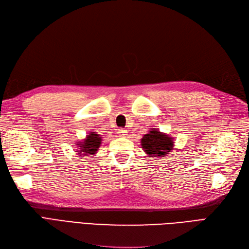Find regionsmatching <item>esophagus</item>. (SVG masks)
<instances>
[{
  "mask_svg": "<svg viewBox=\"0 0 249 249\" xmlns=\"http://www.w3.org/2000/svg\"><path fill=\"white\" fill-rule=\"evenodd\" d=\"M117 134L119 135V136H125V135H126V130H124V129H118Z\"/></svg>",
  "mask_w": 249,
  "mask_h": 249,
  "instance_id": "34e87169",
  "label": "esophagus"
}]
</instances>
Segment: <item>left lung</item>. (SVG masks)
<instances>
[{"instance_id": "1", "label": "left lung", "mask_w": 249, "mask_h": 249, "mask_svg": "<svg viewBox=\"0 0 249 249\" xmlns=\"http://www.w3.org/2000/svg\"><path fill=\"white\" fill-rule=\"evenodd\" d=\"M141 146L148 157H166L175 146V142L169 135L153 127L142 137Z\"/></svg>"}]
</instances>
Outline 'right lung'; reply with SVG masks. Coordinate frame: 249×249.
Listing matches in <instances>:
<instances>
[{
    "mask_svg": "<svg viewBox=\"0 0 249 249\" xmlns=\"http://www.w3.org/2000/svg\"><path fill=\"white\" fill-rule=\"evenodd\" d=\"M101 143V135L96 134L95 132H90L85 139H83L82 141H78L76 143L78 146V156H80V158H83L84 156L92 157L97 153V150L100 149Z\"/></svg>",
    "mask_w": 249,
    "mask_h": 249,
    "instance_id": "add662e5",
    "label": "right lung"
}]
</instances>
